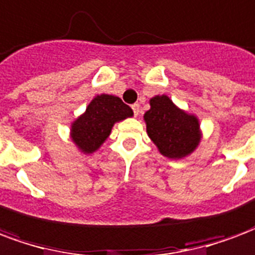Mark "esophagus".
<instances>
[{"label": "esophagus", "mask_w": 255, "mask_h": 255, "mask_svg": "<svg viewBox=\"0 0 255 255\" xmlns=\"http://www.w3.org/2000/svg\"><path fill=\"white\" fill-rule=\"evenodd\" d=\"M131 108H132L133 115H135V116H138L139 112H140V108H139V104H133V105L131 106Z\"/></svg>", "instance_id": "34e87169"}]
</instances>
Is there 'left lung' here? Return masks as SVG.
<instances>
[{
    "label": "left lung",
    "mask_w": 255,
    "mask_h": 255,
    "mask_svg": "<svg viewBox=\"0 0 255 255\" xmlns=\"http://www.w3.org/2000/svg\"><path fill=\"white\" fill-rule=\"evenodd\" d=\"M150 106L144 113V122L150 139L161 154L168 158L190 154L201 140L197 117L180 111L166 95L151 98Z\"/></svg>",
    "instance_id": "left-lung-1"
}]
</instances>
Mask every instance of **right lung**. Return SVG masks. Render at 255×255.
Instances as JSON below:
<instances>
[{"label":"right lung","instance_id":"1","mask_svg":"<svg viewBox=\"0 0 255 255\" xmlns=\"http://www.w3.org/2000/svg\"><path fill=\"white\" fill-rule=\"evenodd\" d=\"M132 115V109L119 97L97 95L87 106L86 113L72 124L73 142L83 153H93L109 136L115 123Z\"/></svg>","mask_w":255,"mask_h":255}]
</instances>
